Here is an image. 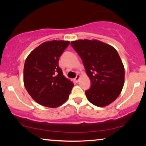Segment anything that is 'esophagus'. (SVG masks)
<instances>
[{
	"label": "esophagus",
	"instance_id": "1",
	"mask_svg": "<svg viewBox=\"0 0 146 146\" xmlns=\"http://www.w3.org/2000/svg\"><path fill=\"white\" fill-rule=\"evenodd\" d=\"M80 79V76L77 75L76 77L75 78H74V80H75V82H78L79 81Z\"/></svg>",
	"mask_w": 146,
	"mask_h": 146
}]
</instances>
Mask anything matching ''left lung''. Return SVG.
<instances>
[{"mask_svg":"<svg viewBox=\"0 0 146 146\" xmlns=\"http://www.w3.org/2000/svg\"><path fill=\"white\" fill-rule=\"evenodd\" d=\"M71 45L81 57L92 82L85 92L88 100L98 107L110 105L119 96L124 84V66L117 50L96 39L77 40Z\"/></svg>","mask_w":146,"mask_h":146,"instance_id":"obj_1","label":"left lung"}]
</instances>
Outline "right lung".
Returning <instances> with one entry per match:
<instances>
[{"instance_id": "obj_1", "label": "right lung", "mask_w": 146, "mask_h": 146, "mask_svg": "<svg viewBox=\"0 0 146 146\" xmlns=\"http://www.w3.org/2000/svg\"><path fill=\"white\" fill-rule=\"evenodd\" d=\"M69 41L44 42L34 49L24 66V84L34 100L44 106L55 108L68 98L72 82L63 75L59 58Z\"/></svg>"}]
</instances>
